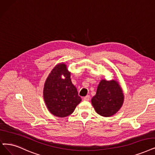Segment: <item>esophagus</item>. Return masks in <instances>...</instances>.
<instances>
[{"instance_id": "obj_1", "label": "esophagus", "mask_w": 155, "mask_h": 155, "mask_svg": "<svg viewBox=\"0 0 155 155\" xmlns=\"http://www.w3.org/2000/svg\"><path fill=\"white\" fill-rule=\"evenodd\" d=\"M90 95H86V97H84L83 98L84 101H90Z\"/></svg>"}]
</instances>
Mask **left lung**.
I'll return each mask as SVG.
<instances>
[{
	"instance_id": "8db88e82",
	"label": "left lung",
	"mask_w": 155,
	"mask_h": 155,
	"mask_svg": "<svg viewBox=\"0 0 155 155\" xmlns=\"http://www.w3.org/2000/svg\"><path fill=\"white\" fill-rule=\"evenodd\" d=\"M123 94L116 81L102 80L91 104L96 112L102 116L109 117L116 113L123 102Z\"/></svg>"
}]
</instances>
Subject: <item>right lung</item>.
Here are the masks:
<instances>
[{
    "mask_svg": "<svg viewBox=\"0 0 155 155\" xmlns=\"http://www.w3.org/2000/svg\"><path fill=\"white\" fill-rule=\"evenodd\" d=\"M70 74L66 65L60 64L51 71L45 84V103L51 113L56 116L64 117L71 114L81 101L71 82Z\"/></svg>",
    "mask_w": 155,
    "mask_h": 155,
    "instance_id": "obj_1",
    "label": "right lung"
}]
</instances>
